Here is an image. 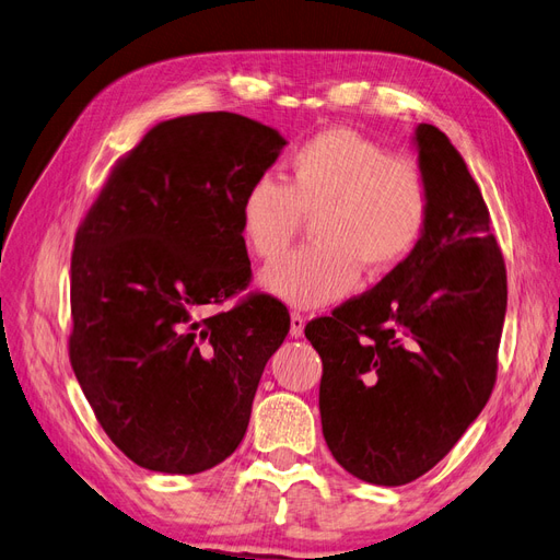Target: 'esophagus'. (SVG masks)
I'll return each mask as SVG.
<instances>
[{"mask_svg": "<svg viewBox=\"0 0 560 560\" xmlns=\"http://www.w3.org/2000/svg\"><path fill=\"white\" fill-rule=\"evenodd\" d=\"M303 327H306V317L301 313H292L290 315V336L292 338H301L303 336Z\"/></svg>", "mask_w": 560, "mask_h": 560, "instance_id": "obj_1", "label": "esophagus"}]
</instances>
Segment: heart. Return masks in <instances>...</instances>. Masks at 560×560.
<instances>
[{
    "mask_svg": "<svg viewBox=\"0 0 560 560\" xmlns=\"http://www.w3.org/2000/svg\"><path fill=\"white\" fill-rule=\"evenodd\" d=\"M430 184L416 159L387 151L362 132L334 126L303 142L287 184L261 175L241 200V235L261 261L292 247L303 217L311 238L266 268L261 287L294 308L348 296L360 270L385 276L418 249L430 224Z\"/></svg>",
    "mask_w": 560,
    "mask_h": 560,
    "instance_id": "heart-1",
    "label": "heart"
}]
</instances>
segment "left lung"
Returning a JSON list of instances; mask_svg holds the SVG:
<instances>
[{"instance_id": "left-lung-1", "label": "left lung", "mask_w": 560, "mask_h": 560, "mask_svg": "<svg viewBox=\"0 0 560 560\" xmlns=\"http://www.w3.org/2000/svg\"><path fill=\"white\" fill-rule=\"evenodd\" d=\"M430 224L418 249L331 317L306 325L322 358L325 442L352 477L404 486L430 471L493 393L506 270L490 214L446 135L420 124Z\"/></svg>"}]
</instances>
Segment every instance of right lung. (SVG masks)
Segmentation results:
<instances>
[{"label": "right lung", "mask_w": 560, "mask_h": 560, "mask_svg": "<svg viewBox=\"0 0 560 560\" xmlns=\"http://www.w3.org/2000/svg\"><path fill=\"white\" fill-rule=\"evenodd\" d=\"M287 140L231 112L163 121L114 165L77 231L70 362L135 465L206 471L243 442L290 313L252 294L241 200Z\"/></svg>", "instance_id": "right-lung-1"}]
</instances>
